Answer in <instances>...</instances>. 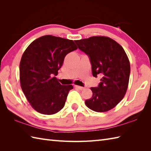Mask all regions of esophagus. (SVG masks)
<instances>
[{
    "label": "esophagus",
    "mask_w": 151,
    "mask_h": 151,
    "mask_svg": "<svg viewBox=\"0 0 151 151\" xmlns=\"http://www.w3.org/2000/svg\"><path fill=\"white\" fill-rule=\"evenodd\" d=\"M75 87L76 88H78V89H81V90H82V89H84V87H81V86H75Z\"/></svg>",
    "instance_id": "esophagus-1"
}]
</instances>
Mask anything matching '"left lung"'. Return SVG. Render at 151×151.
I'll return each mask as SVG.
<instances>
[{"mask_svg":"<svg viewBox=\"0 0 151 151\" xmlns=\"http://www.w3.org/2000/svg\"><path fill=\"white\" fill-rule=\"evenodd\" d=\"M75 43L89 56L93 76H102L98 87L91 88L93 96L85 101L86 106L97 112L114 108L123 99L129 82L130 65L123 48L105 36H93Z\"/></svg>","mask_w":151,"mask_h":151,"instance_id":"obj_1","label":"left lung"}]
</instances>
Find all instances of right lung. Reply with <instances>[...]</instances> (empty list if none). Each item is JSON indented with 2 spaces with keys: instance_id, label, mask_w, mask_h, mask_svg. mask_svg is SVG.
Returning <instances> with one entry per match:
<instances>
[{
  "instance_id": "1",
  "label": "right lung",
  "mask_w": 151,
  "mask_h": 151,
  "mask_svg": "<svg viewBox=\"0 0 151 151\" xmlns=\"http://www.w3.org/2000/svg\"><path fill=\"white\" fill-rule=\"evenodd\" d=\"M73 40L47 35L32 42L22 54L19 75L22 91L35 110L52 115L62 110L72 85L55 76L67 54L77 49Z\"/></svg>"
}]
</instances>
